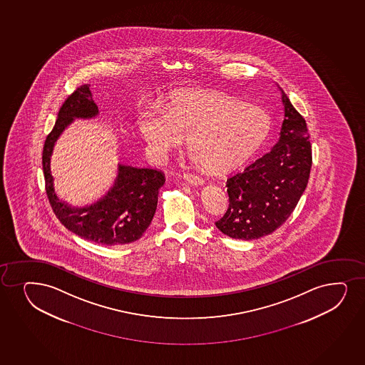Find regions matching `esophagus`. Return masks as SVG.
Here are the masks:
<instances>
[{
    "mask_svg": "<svg viewBox=\"0 0 365 365\" xmlns=\"http://www.w3.org/2000/svg\"><path fill=\"white\" fill-rule=\"evenodd\" d=\"M184 180L186 181V182H189V184L196 185V186H197V185H203V182H205V180H203L202 178H200V176L193 175V174H189V173H185Z\"/></svg>",
    "mask_w": 365,
    "mask_h": 365,
    "instance_id": "34e87169",
    "label": "esophagus"
}]
</instances>
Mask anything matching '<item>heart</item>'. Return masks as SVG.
<instances>
[{
	"label": "heart",
	"mask_w": 365,
	"mask_h": 365,
	"mask_svg": "<svg viewBox=\"0 0 365 365\" xmlns=\"http://www.w3.org/2000/svg\"><path fill=\"white\" fill-rule=\"evenodd\" d=\"M138 129L152 155L163 160L189 138L191 160L212 172H229L265 143L270 119L264 109L210 90L178 93L163 109L151 106Z\"/></svg>",
	"instance_id": "heart-1"
}]
</instances>
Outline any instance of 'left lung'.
<instances>
[{"label":"left lung","mask_w":365,"mask_h":365,"mask_svg":"<svg viewBox=\"0 0 365 365\" xmlns=\"http://www.w3.org/2000/svg\"><path fill=\"white\" fill-rule=\"evenodd\" d=\"M280 91L284 120L279 141L227 181L230 203L215 225L232 239L248 241L274 232L294 212L308 184L312 146L306 120Z\"/></svg>","instance_id":"left-lung-1"}]
</instances>
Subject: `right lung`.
Segmentation results:
<instances>
[{"instance_id": "right-lung-1", "label": "right lung", "mask_w": 365, "mask_h": 365, "mask_svg": "<svg viewBox=\"0 0 365 365\" xmlns=\"http://www.w3.org/2000/svg\"><path fill=\"white\" fill-rule=\"evenodd\" d=\"M98 114L90 85H81L64 101L55 126L47 135L42 151V168L51 207L59 222L81 239L117 246L140 239L150 227L163 186L164 174L151 168L118 164L114 184L103 197L81 208L59 200L51 174V155L61 134L76 118L90 119Z\"/></svg>"}]
</instances>
